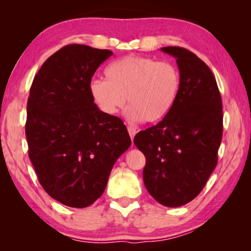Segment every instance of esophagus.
I'll return each instance as SVG.
<instances>
[{
	"instance_id": "34e87169",
	"label": "esophagus",
	"mask_w": 251,
	"mask_h": 251,
	"mask_svg": "<svg viewBox=\"0 0 251 251\" xmlns=\"http://www.w3.org/2000/svg\"><path fill=\"white\" fill-rule=\"evenodd\" d=\"M127 129H128L129 136H130L131 141H133V139H134V136L136 135V133H137V129H136L135 127H133V126H128V127H127Z\"/></svg>"
}]
</instances>
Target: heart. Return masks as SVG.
<instances>
[{
  "label": "heart",
  "instance_id": "b5f03b06",
  "mask_svg": "<svg viewBox=\"0 0 251 251\" xmlns=\"http://www.w3.org/2000/svg\"><path fill=\"white\" fill-rule=\"evenodd\" d=\"M104 79L90 84L93 103L106 116H115L129 104L125 115L130 122L157 123L175 105L181 86L179 70L171 62L128 55L105 67Z\"/></svg>",
  "mask_w": 251,
  "mask_h": 251
}]
</instances>
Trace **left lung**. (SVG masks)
Here are the masks:
<instances>
[{
    "mask_svg": "<svg viewBox=\"0 0 251 251\" xmlns=\"http://www.w3.org/2000/svg\"><path fill=\"white\" fill-rule=\"evenodd\" d=\"M176 58L181 77L178 99L158 124L135 136L146 157L144 184L166 207H180L201 192L217 165L223 137V105L211 71L188 50L160 49Z\"/></svg>",
    "mask_w": 251,
    "mask_h": 251,
    "instance_id": "obj_1",
    "label": "left lung"
}]
</instances>
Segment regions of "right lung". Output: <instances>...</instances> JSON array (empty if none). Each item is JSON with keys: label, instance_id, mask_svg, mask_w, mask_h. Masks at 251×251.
<instances>
[{"label": "right lung", "instance_id": "1", "mask_svg": "<svg viewBox=\"0 0 251 251\" xmlns=\"http://www.w3.org/2000/svg\"><path fill=\"white\" fill-rule=\"evenodd\" d=\"M113 52L71 44L33 79L25 125L28 156L42 187L63 205L84 208L101 196L112 168L130 146L121 118L93 103L90 84Z\"/></svg>", "mask_w": 251, "mask_h": 251}]
</instances>
